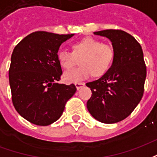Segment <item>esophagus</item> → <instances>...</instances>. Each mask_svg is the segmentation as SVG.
<instances>
[{
    "mask_svg": "<svg viewBox=\"0 0 157 157\" xmlns=\"http://www.w3.org/2000/svg\"><path fill=\"white\" fill-rule=\"evenodd\" d=\"M75 85V87H76V89H77V90H79V89L82 88V86H85V83H84V82H76Z\"/></svg>",
    "mask_w": 157,
    "mask_h": 157,
    "instance_id": "obj_1",
    "label": "esophagus"
}]
</instances>
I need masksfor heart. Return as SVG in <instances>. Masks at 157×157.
<instances>
[{
    "mask_svg": "<svg viewBox=\"0 0 157 157\" xmlns=\"http://www.w3.org/2000/svg\"><path fill=\"white\" fill-rule=\"evenodd\" d=\"M115 55L112 44L102 43L98 39L86 37L72 45V51L59 50L57 58L65 70L71 69L80 59L81 66L64 73L63 78L66 82H79L93 74L102 76L108 71Z\"/></svg>",
    "mask_w": 157,
    "mask_h": 157,
    "instance_id": "1",
    "label": "heart"
}]
</instances>
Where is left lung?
Returning a JSON list of instances; mask_svg holds the SVG:
<instances>
[{"mask_svg": "<svg viewBox=\"0 0 157 157\" xmlns=\"http://www.w3.org/2000/svg\"><path fill=\"white\" fill-rule=\"evenodd\" d=\"M112 42L115 55L108 71L101 78L87 82L92 94L86 102L89 113L104 124L124 120L140 102L146 77V66L140 44L122 30L94 32Z\"/></svg>", "mask_w": 157, "mask_h": 157, "instance_id": "obj_1", "label": "left lung"}]
</instances>
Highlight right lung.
Listing matches in <instances>:
<instances>
[{"instance_id":"add662e5","label":"right lung","mask_w":157,"mask_h":157,"mask_svg":"<svg viewBox=\"0 0 157 157\" xmlns=\"http://www.w3.org/2000/svg\"><path fill=\"white\" fill-rule=\"evenodd\" d=\"M74 34L38 31L17 44L11 58L9 82L14 108L32 124L46 126L58 120L74 84H59L62 75L57 58L59 46Z\"/></svg>"}]
</instances>
